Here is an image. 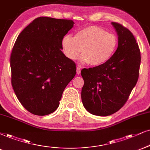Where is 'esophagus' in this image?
<instances>
[{"mask_svg":"<svg viewBox=\"0 0 150 150\" xmlns=\"http://www.w3.org/2000/svg\"><path fill=\"white\" fill-rule=\"evenodd\" d=\"M80 73H81V67L79 66H77V73L78 74H80Z\"/></svg>","mask_w":150,"mask_h":150,"instance_id":"obj_1","label":"esophagus"}]
</instances>
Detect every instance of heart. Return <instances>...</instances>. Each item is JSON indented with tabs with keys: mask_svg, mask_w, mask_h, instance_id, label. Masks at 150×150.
I'll return each mask as SVG.
<instances>
[{
	"mask_svg": "<svg viewBox=\"0 0 150 150\" xmlns=\"http://www.w3.org/2000/svg\"><path fill=\"white\" fill-rule=\"evenodd\" d=\"M113 34L96 25L87 26L77 32L75 37L65 35L62 40L64 53L69 59H75L81 50V63L92 66L105 64L112 57L117 46Z\"/></svg>",
	"mask_w": 150,
	"mask_h": 150,
	"instance_id": "heart-1",
	"label": "heart"
}]
</instances>
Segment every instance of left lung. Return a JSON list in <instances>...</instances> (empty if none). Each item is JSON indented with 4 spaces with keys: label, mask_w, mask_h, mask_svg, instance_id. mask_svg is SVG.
I'll return each instance as SVG.
<instances>
[{
    "label": "left lung",
    "mask_w": 150,
    "mask_h": 150,
    "mask_svg": "<svg viewBox=\"0 0 150 150\" xmlns=\"http://www.w3.org/2000/svg\"><path fill=\"white\" fill-rule=\"evenodd\" d=\"M111 24L118 36L112 57L103 65L81 71L83 105L100 116L113 114L123 107L137 83L141 65V52L133 34L121 24Z\"/></svg>",
    "instance_id": "8db88e82"
}]
</instances>
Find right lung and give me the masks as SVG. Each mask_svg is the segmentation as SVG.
Segmentation results:
<instances>
[{
    "instance_id": "1",
    "label": "right lung",
    "mask_w": 150,
    "mask_h": 150,
    "mask_svg": "<svg viewBox=\"0 0 150 150\" xmlns=\"http://www.w3.org/2000/svg\"><path fill=\"white\" fill-rule=\"evenodd\" d=\"M72 20L39 17L17 37L10 57L12 85L17 98L33 114L45 115L59 105L76 74V65L62 52V40Z\"/></svg>"
}]
</instances>
